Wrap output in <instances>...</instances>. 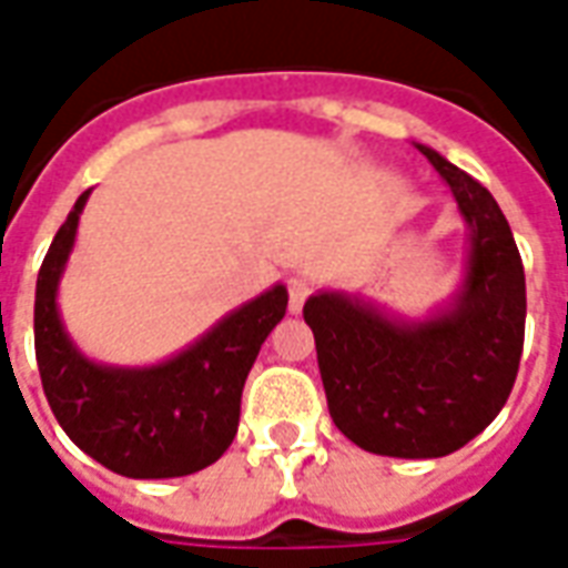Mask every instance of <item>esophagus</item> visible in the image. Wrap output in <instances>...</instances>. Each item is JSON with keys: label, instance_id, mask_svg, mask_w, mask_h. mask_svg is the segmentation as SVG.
<instances>
[{"label": "esophagus", "instance_id": "1", "mask_svg": "<svg viewBox=\"0 0 568 568\" xmlns=\"http://www.w3.org/2000/svg\"><path fill=\"white\" fill-rule=\"evenodd\" d=\"M307 297H310L307 280L292 276V280H288V310H292V313H301V307H304V301H307Z\"/></svg>", "mask_w": 568, "mask_h": 568}]
</instances>
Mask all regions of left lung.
<instances>
[{
  "label": "left lung",
  "instance_id": "1",
  "mask_svg": "<svg viewBox=\"0 0 568 568\" xmlns=\"http://www.w3.org/2000/svg\"><path fill=\"white\" fill-rule=\"evenodd\" d=\"M417 149L471 227L450 307L402 322L344 292L304 304L334 426L362 450L398 459L447 456L496 419L520 368L526 322L524 261L499 203L435 149Z\"/></svg>",
  "mask_w": 568,
  "mask_h": 568
}]
</instances>
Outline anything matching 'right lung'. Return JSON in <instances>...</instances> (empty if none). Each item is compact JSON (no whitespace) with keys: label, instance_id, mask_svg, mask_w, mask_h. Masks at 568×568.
<instances>
[{"label":"right lung","instance_id":"1","mask_svg":"<svg viewBox=\"0 0 568 568\" xmlns=\"http://www.w3.org/2000/svg\"><path fill=\"white\" fill-rule=\"evenodd\" d=\"M88 194L60 224L36 283V362L48 405L69 438L118 475H194L231 447L248 371L285 316L288 292L273 285L161 365H97L69 341L57 310Z\"/></svg>","mask_w":568,"mask_h":568}]
</instances>
